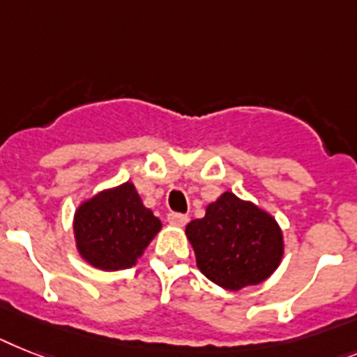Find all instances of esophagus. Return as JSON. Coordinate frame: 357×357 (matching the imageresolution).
<instances>
[{
    "instance_id": "obj_1",
    "label": "esophagus",
    "mask_w": 357,
    "mask_h": 357,
    "mask_svg": "<svg viewBox=\"0 0 357 357\" xmlns=\"http://www.w3.org/2000/svg\"><path fill=\"white\" fill-rule=\"evenodd\" d=\"M188 215L184 213H169L167 215V222L173 226H185L188 225Z\"/></svg>"
}]
</instances>
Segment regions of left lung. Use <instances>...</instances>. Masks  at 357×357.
<instances>
[{
	"mask_svg": "<svg viewBox=\"0 0 357 357\" xmlns=\"http://www.w3.org/2000/svg\"><path fill=\"white\" fill-rule=\"evenodd\" d=\"M197 266L226 290L259 284L281 264L284 243L278 220L250 200L225 191L202 219L185 226Z\"/></svg>",
	"mask_w": 357,
	"mask_h": 357,
	"instance_id": "1",
	"label": "left lung"
}]
</instances>
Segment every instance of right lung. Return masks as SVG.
Returning a JSON list of instances; mask_svg holds the SVG:
<instances>
[{"label": "right lung", "mask_w": 357, "mask_h": 357, "mask_svg": "<svg viewBox=\"0 0 357 357\" xmlns=\"http://www.w3.org/2000/svg\"><path fill=\"white\" fill-rule=\"evenodd\" d=\"M160 228L162 222L144 206L132 182L82 202L73 225L82 259L105 272L135 266Z\"/></svg>", "instance_id": "obj_1"}]
</instances>
